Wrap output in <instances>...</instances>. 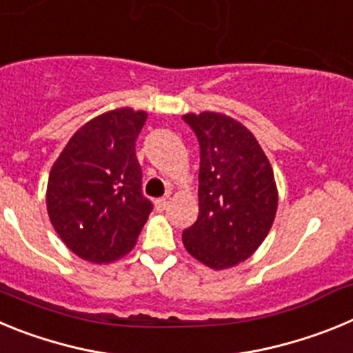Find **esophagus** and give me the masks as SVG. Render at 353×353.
I'll return each instance as SVG.
<instances>
[{"mask_svg":"<svg viewBox=\"0 0 353 353\" xmlns=\"http://www.w3.org/2000/svg\"><path fill=\"white\" fill-rule=\"evenodd\" d=\"M168 203H170V196H166V198H159L157 201H155V208H157L159 212L166 210Z\"/></svg>","mask_w":353,"mask_h":353,"instance_id":"1","label":"esophagus"}]
</instances>
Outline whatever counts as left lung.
<instances>
[{"instance_id": "1", "label": "left lung", "mask_w": 353, "mask_h": 353, "mask_svg": "<svg viewBox=\"0 0 353 353\" xmlns=\"http://www.w3.org/2000/svg\"><path fill=\"white\" fill-rule=\"evenodd\" d=\"M199 141V215L182 240L191 256L215 270L248 260L269 235L277 187L251 130L221 113L183 114Z\"/></svg>"}]
</instances>
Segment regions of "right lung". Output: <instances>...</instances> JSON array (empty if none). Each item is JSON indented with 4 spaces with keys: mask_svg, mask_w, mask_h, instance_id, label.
Masks as SVG:
<instances>
[{
    "mask_svg": "<svg viewBox=\"0 0 353 353\" xmlns=\"http://www.w3.org/2000/svg\"><path fill=\"white\" fill-rule=\"evenodd\" d=\"M145 111L118 108L86 121L49 173L48 214L65 245L92 263H109L136 245L152 212L141 191L136 139Z\"/></svg>",
    "mask_w": 353,
    "mask_h": 353,
    "instance_id": "add662e5",
    "label": "right lung"
}]
</instances>
